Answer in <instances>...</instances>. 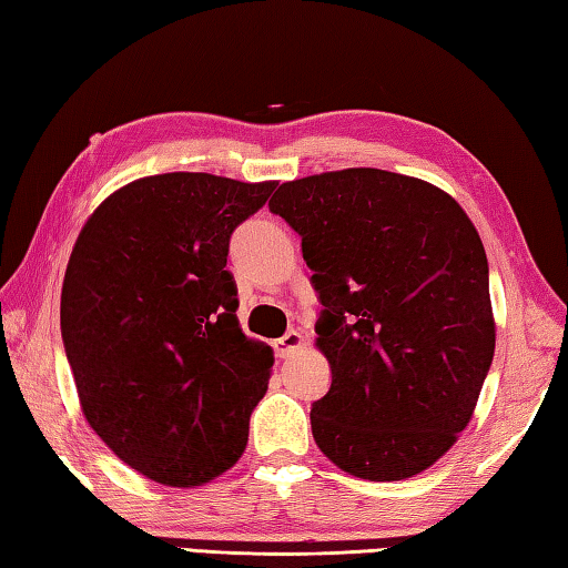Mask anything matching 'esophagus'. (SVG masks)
I'll list each match as a JSON object with an SVG mask.
<instances>
[{"instance_id":"obj_1","label":"esophagus","mask_w":568,"mask_h":568,"mask_svg":"<svg viewBox=\"0 0 568 568\" xmlns=\"http://www.w3.org/2000/svg\"><path fill=\"white\" fill-rule=\"evenodd\" d=\"M275 352H277V357H293V354L303 347V337H300V332H295V329H291L287 332V335H283L281 339H275Z\"/></svg>"}]
</instances>
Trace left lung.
Masks as SVG:
<instances>
[{
    "instance_id": "obj_1",
    "label": "left lung",
    "mask_w": 568,
    "mask_h": 568,
    "mask_svg": "<svg viewBox=\"0 0 568 568\" xmlns=\"http://www.w3.org/2000/svg\"><path fill=\"white\" fill-rule=\"evenodd\" d=\"M268 206L303 239L322 305L320 450L362 480L424 473L468 426L495 354L473 221L438 186L372 166L285 182Z\"/></svg>"
}]
</instances>
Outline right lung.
Returning <instances> with one entry per match:
<instances>
[{
	"label": "right lung",
	"instance_id": "add662e5",
	"mask_svg": "<svg viewBox=\"0 0 568 568\" xmlns=\"http://www.w3.org/2000/svg\"><path fill=\"white\" fill-rule=\"evenodd\" d=\"M275 182L170 172L118 189L78 236L61 337L83 416L122 463L194 487L241 458L273 352L239 327L231 233Z\"/></svg>",
	"mask_w": 568,
	"mask_h": 568
}]
</instances>
